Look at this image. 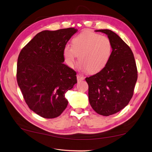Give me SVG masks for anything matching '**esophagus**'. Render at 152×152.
Instances as JSON below:
<instances>
[{
  "label": "esophagus",
  "mask_w": 152,
  "mask_h": 152,
  "mask_svg": "<svg viewBox=\"0 0 152 152\" xmlns=\"http://www.w3.org/2000/svg\"><path fill=\"white\" fill-rule=\"evenodd\" d=\"M77 80L78 82L83 81V80H84V77L82 76L81 75H77Z\"/></svg>",
  "instance_id": "esophagus-1"
}]
</instances>
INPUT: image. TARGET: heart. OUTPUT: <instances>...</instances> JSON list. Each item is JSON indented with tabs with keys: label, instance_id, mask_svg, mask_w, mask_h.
Wrapping results in <instances>:
<instances>
[{
	"label": "heart",
	"instance_id": "heart-1",
	"mask_svg": "<svg viewBox=\"0 0 152 152\" xmlns=\"http://www.w3.org/2000/svg\"><path fill=\"white\" fill-rule=\"evenodd\" d=\"M111 51L112 45L107 37L86 31L74 37L72 46L65 45L63 55L70 68H74L78 56L80 68L89 73H95L106 65Z\"/></svg>",
	"mask_w": 152,
	"mask_h": 152
}]
</instances>
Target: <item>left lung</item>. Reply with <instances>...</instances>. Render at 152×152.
<instances>
[{
	"mask_svg": "<svg viewBox=\"0 0 152 152\" xmlns=\"http://www.w3.org/2000/svg\"><path fill=\"white\" fill-rule=\"evenodd\" d=\"M95 31L107 35L113 51L105 67L86 78L89 101L97 114L109 116L129 103L137 80V69L132 51L119 36L107 29Z\"/></svg>",
	"mask_w": 152,
	"mask_h": 152,
	"instance_id": "obj_1",
	"label": "left lung"
}]
</instances>
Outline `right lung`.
I'll list each match as a JSON object with an SVG mask.
<instances>
[{"label": "right lung", "mask_w": 152, "mask_h": 152, "mask_svg": "<svg viewBox=\"0 0 152 152\" xmlns=\"http://www.w3.org/2000/svg\"><path fill=\"white\" fill-rule=\"evenodd\" d=\"M75 28L37 34L20 53L17 80L28 107L43 118L60 115L66 108V92L77 83L76 72L63 63V50Z\"/></svg>", "instance_id": "1"}]
</instances>
